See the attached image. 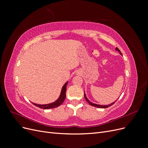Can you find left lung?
Returning a JSON list of instances; mask_svg holds the SVG:
<instances>
[{
  "instance_id": "8db88e82",
  "label": "left lung",
  "mask_w": 148,
  "mask_h": 148,
  "mask_svg": "<svg viewBox=\"0 0 148 148\" xmlns=\"http://www.w3.org/2000/svg\"><path fill=\"white\" fill-rule=\"evenodd\" d=\"M115 50L119 51V52H120V55H122V52H120V51L119 50V49L117 47L115 48ZM84 98H85V99H86V101L91 106H94V107H98V108H107V107H110V106H112V105L114 104V103L115 102V101H115V102H112V103H111V104H108V105H106V106H105V105H99V104H95V103L91 102V101H89L88 100V98H87L86 95H85L84 92Z\"/></svg>"
}]
</instances>
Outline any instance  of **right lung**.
Here are the masks:
<instances>
[{
    "label": "right lung",
    "instance_id": "1",
    "mask_svg": "<svg viewBox=\"0 0 148 148\" xmlns=\"http://www.w3.org/2000/svg\"><path fill=\"white\" fill-rule=\"evenodd\" d=\"M68 84V82H66L65 84L63 86L62 88L61 92L59 97L58 99L52 103H50V104H35V103H33V104L37 106L39 108L43 109H52V108H55V107H57L58 106H60L63 102L64 101L65 97H66V85Z\"/></svg>",
    "mask_w": 148,
    "mask_h": 148
}]
</instances>
